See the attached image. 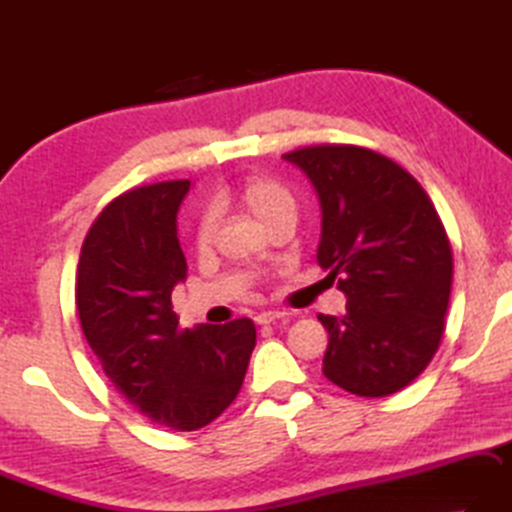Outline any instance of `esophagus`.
Segmentation results:
<instances>
[{
  "mask_svg": "<svg viewBox=\"0 0 512 512\" xmlns=\"http://www.w3.org/2000/svg\"><path fill=\"white\" fill-rule=\"evenodd\" d=\"M282 318H286V313H282V311H262L255 315V322L257 324H273Z\"/></svg>",
  "mask_w": 512,
  "mask_h": 512,
  "instance_id": "obj_1",
  "label": "esophagus"
}]
</instances>
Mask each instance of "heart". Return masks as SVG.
Segmentation results:
<instances>
[{
	"label": "heart",
	"instance_id": "obj_1",
	"mask_svg": "<svg viewBox=\"0 0 512 512\" xmlns=\"http://www.w3.org/2000/svg\"><path fill=\"white\" fill-rule=\"evenodd\" d=\"M226 199H237L262 226H268L286 212H295L293 194L282 183L266 179V176H250L239 185L235 194H228ZM212 232H215V215L208 210L203 212L197 226V241L201 246L210 244Z\"/></svg>",
	"mask_w": 512,
	"mask_h": 512
}]
</instances>
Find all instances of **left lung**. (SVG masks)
I'll return each instance as SVG.
<instances>
[{"instance_id":"left-lung-1","label":"left lung","mask_w":512,"mask_h":512,"mask_svg":"<svg viewBox=\"0 0 512 512\" xmlns=\"http://www.w3.org/2000/svg\"><path fill=\"white\" fill-rule=\"evenodd\" d=\"M282 159L318 194V264L347 297V315H318L329 331L322 374L356 396L394 394L430 365L448 313L452 248L434 203L365 147L315 145Z\"/></svg>"}]
</instances>
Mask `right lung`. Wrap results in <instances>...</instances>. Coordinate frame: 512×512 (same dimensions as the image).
<instances>
[{
	"label": "right lung",
	"instance_id": "right-lung-1",
	"mask_svg": "<svg viewBox=\"0 0 512 512\" xmlns=\"http://www.w3.org/2000/svg\"><path fill=\"white\" fill-rule=\"evenodd\" d=\"M190 181L120 194L82 244L76 304L91 351L111 383L154 423L192 432L235 401L255 324L179 327L172 291L188 277L176 215Z\"/></svg>",
	"mask_w": 512,
	"mask_h": 512
}]
</instances>
